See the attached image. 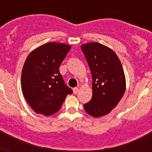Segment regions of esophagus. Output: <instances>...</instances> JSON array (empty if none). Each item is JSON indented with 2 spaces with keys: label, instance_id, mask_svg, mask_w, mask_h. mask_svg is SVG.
I'll return each instance as SVG.
<instances>
[{
  "label": "esophagus",
  "instance_id": "1",
  "mask_svg": "<svg viewBox=\"0 0 152 152\" xmlns=\"http://www.w3.org/2000/svg\"><path fill=\"white\" fill-rule=\"evenodd\" d=\"M79 91V88H73V93L74 94H77Z\"/></svg>",
  "mask_w": 152,
  "mask_h": 152
}]
</instances>
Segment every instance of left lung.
I'll use <instances>...</instances> for the list:
<instances>
[{
    "mask_svg": "<svg viewBox=\"0 0 152 152\" xmlns=\"http://www.w3.org/2000/svg\"><path fill=\"white\" fill-rule=\"evenodd\" d=\"M85 56L92 76V98L83 105L89 115L99 118L106 115L120 102L125 91L122 65L111 49L98 42L83 44Z\"/></svg>",
    "mask_w": 152,
    "mask_h": 152,
    "instance_id": "1",
    "label": "left lung"
}]
</instances>
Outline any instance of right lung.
Wrapping results in <instances>:
<instances>
[{
  "mask_svg": "<svg viewBox=\"0 0 152 152\" xmlns=\"http://www.w3.org/2000/svg\"><path fill=\"white\" fill-rule=\"evenodd\" d=\"M66 44L49 42L32 51L23 67L21 86L31 107L45 116L57 113L72 90L65 84L59 67L70 50Z\"/></svg>",
  "mask_w": 152,
  "mask_h": 152,
  "instance_id": "add662e5",
  "label": "right lung"
}]
</instances>
